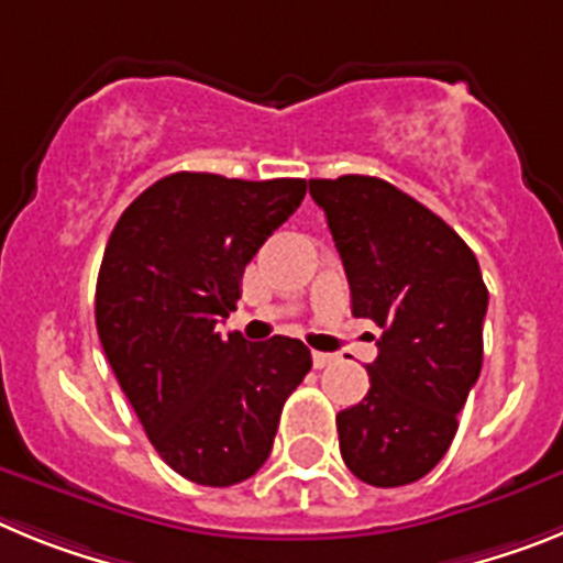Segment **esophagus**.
Returning <instances> with one entry per match:
<instances>
[{
	"mask_svg": "<svg viewBox=\"0 0 563 563\" xmlns=\"http://www.w3.org/2000/svg\"><path fill=\"white\" fill-rule=\"evenodd\" d=\"M311 360H314V368H329V365L336 363V354H325V351H314V354H311Z\"/></svg>",
	"mask_w": 563,
	"mask_h": 563,
	"instance_id": "1",
	"label": "esophagus"
}]
</instances>
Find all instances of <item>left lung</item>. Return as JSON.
Here are the masks:
<instances>
[{"label":"left lung","mask_w":563,"mask_h":563,"mask_svg":"<svg viewBox=\"0 0 563 563\" xmlns=\"http://www.w3.org/2000/svg\"><path fill=\"white\" fill-rule=\"evenodd\" d=\"M309 192L345 266L351 311L383 329L368 394L336 413L342 462L365 485H410L448 453L482 371V268L439 214L388 180L314 178Z\"/></svg>","instance_id":"8db88e82"}]
</instances>
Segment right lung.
<instances>
[{
  "label": "right lung",
  "instance_id": "1",
  "mask_svg": "<svg viewBox=\"0 0 563 563\" xmlns=\"http://www.w3.org/2000/svg\"><path fill=\"white\" fill-rule=\"evenodd\" d=\"M302 178L175 173L124 209L96 283V329L146 437L175 473L229 487L261 471L311 368L291 336H221L246 263L306 198Z\"/></svg>",
  "mask_w": 563,
  "mask_h": 563
}]
</instances>
